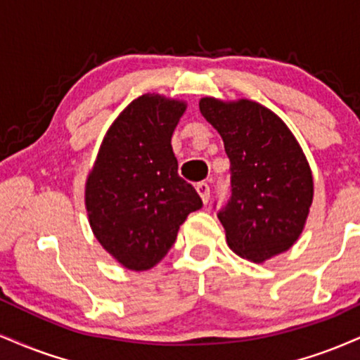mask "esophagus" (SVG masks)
Listing matches in <instances>:
<instances>
[{"label":"esophagus","mask_w":360,"mask_h":360,"mask_svg":"<svg viewBox=\"0 0 360 360\" xmlns=\"http://www.w3.org/2000/svg\"><path fill=\"white\" fill-rule=\"evenodd\" d=\"M196 191L199 193V196H201L202 202L210 201V196H211V188H210V184L205 183V181H201V183L196 184Z\"/></svg>","instance_id":"obj_1"}]
</instances>
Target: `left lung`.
Masks as SVG:
<instances>
[{
	"mask_svg": "<svg viewBox=\"0 0 360 360\" xmlns=\"http://www.w3.org/2000/svg\"><path fill=\"white\" fill-rule=\"evenodd\" d=\"M199 110L229 159L231 196L218 218L229 248L259 263L288 250L304 229L314 181L300 146L280 117L251 101L206 97Z\"/></svg>",
	"mask_w": 360,
	"mask_h": 360,
	"instance_id": "left-lung-1",
	"label": "left lung"
}]
</instances>
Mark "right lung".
<instances>
[{
	"instance_id": "right-lung-1",
	"label": "right lung",
	"mask_w": 360,
	"mask_h": 360,
	"mask_svg": "<svg viewBox=\"0 0 360 360\" xmlns=\"http://www.w3.org/2000/svg\"><path fill=\"white\" fill-rule=\"evenodd\" d=\"M186 105L161 95L136 98L103 139L86 179L85 205L101 245L129 270H149L174 245L179 226L202 206L177 174L171 137Z\"/></svg>"
}]
</instances>
